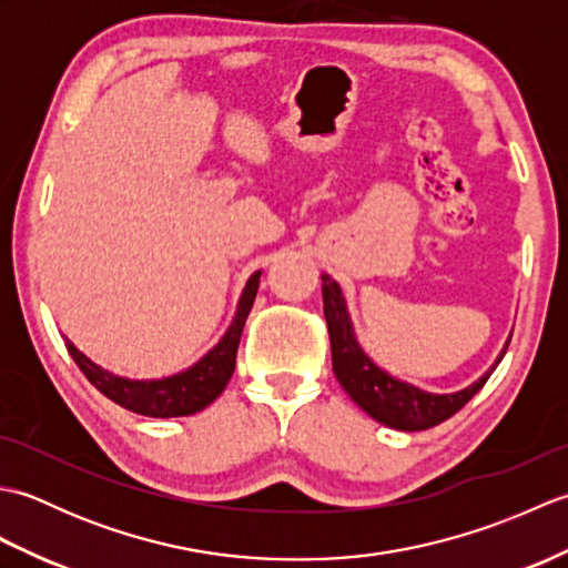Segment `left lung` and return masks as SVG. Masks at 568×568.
Segmentation results:
<instances>
[{
	"label": "left lung",
	"instance_id": "obj_1",
	"mask_svg": "<svg viewBox=\"0 0 568 568\" xmlns=\"http://www.w3.org/2000/svg\"><path fill=\"white\" fill-rule=\"evenodd\" d=\"M322 300L324 320H327L329 327L332 368L336 381L342 383V388L361 409H364V413H368L373 419L390 429L419 432L456 415L470 397L484 388L490 373L496 371L510 344L505 342L496 364H493L478 381L466 385L464 390L429 393L407 381H397L388 371H383L366 356V352L356 339L342 287L339 283L332 281L327 273H322Z\"/></svg>",
	"mask_w": 568,
	"mask_h": 568
}]
</instances>
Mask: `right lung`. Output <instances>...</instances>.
<instances>
[{"mask_svg":"<svg viewBox=\"0 0 568 568\" xmlns=\"http://www.w3.org/2000/svg\"><path fill=\"white\" fill-rule=\"evenodd\" d=\"M258 283H261V271L253 273L246 281L244 293L239 297L234 320L226 327L222 339L216 342L202 358H197L195 364L187 366L185 371L173 373V376L146 378V381L124 378L94 364V361L84 356L80 348L68 339V336H65V346L72 361H75L80 371L84 373V378H88L102 395L110 397V400H114L116 405H122L124 409H131V413L146 415V417L195 415L200 409L212 405L226 388L229 378H232L241 332H244L253 300H256Z\"/></svg>","mask_w":568,"mask_h":568,"instance_id":"right-lung-1","label":"right lung"}]
</instances>
